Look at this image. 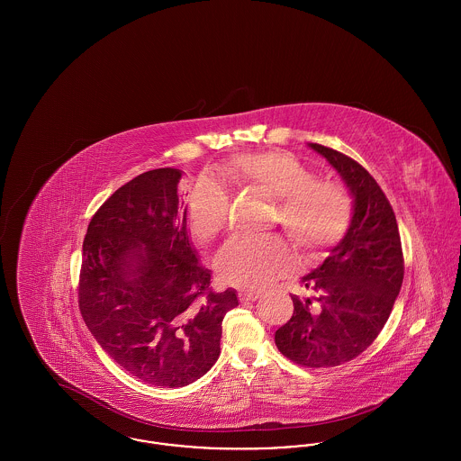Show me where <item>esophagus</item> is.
<instances>
[{"instance_id": "34e87169", "label": "esophagus", "mask_w": 461, "mask_h": 461, "mask_svg": "<svg viewBox=\"0 0 461 461\" xmlns=\"http://www.w3.org/2000/svg\"><path fill=\"white\" fill-rule=\"evenodd\" d=\"M261 297V292L259 290H247V292H240L239 294V299L240 303H254Z\"/></svg>"}]
</instances>
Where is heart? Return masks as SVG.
Here are the masks:
<instances>
[{
  "instance_id": "heart-1",
  "label": "heart",
  "mask_w": 461,
  "mask_h": 461,
  "mask_svg": "<svg viewBox=\"0 0 461 461\" xmlns=\"http://www.w3.org/2000/svg\"><path fill=\"white\" fill-rule=\"evenodd\" d=\"M239 192L278 200L275 224L282 226L307 261H320L351 226L349 190L335 179H318L297 157L284 150L233 155L218 167ZM231 202L220 185L202 181L186 200V222L202 243L218 240L230 228ZM218 273L230 285L256 290L297 269L295 252L280 240H233L218 258Z\"/></svg>"
}]
</instances>
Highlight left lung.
<instances>
[{"instance_id": "left-lung-1", "label": "left lung", "mask_w": 461, "mask_h": 461, "mask_svg": "<svg viewBox=\"0 0 461 461\" xmlns=\"http://www.w3.org/2000/svg\"><path fill=\"white\" fill-rule=\"evenodd\" d=\"M348 183L354 214L344 240L301 280L314 297L292 295L294 314L276 330L278 351L307 368H333L366 351L387 323L402 285L404 258L393 205L349 155L309 143Z\"/></svg>"}]
</instances>
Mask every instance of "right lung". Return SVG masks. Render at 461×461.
Instances as JSON below:
<instances>
[{
    "instance_id": "obj_1",
    "label": "right lung",
    "mask_w": 461,
    "mask_h": 461,
    "mask_svg": "<svg viewBox=\"0 0 461 461\" xmlns=\"http://www.w3.org/2000/svg\"><path fill=\"white\" fill-rule=\"evenodd\" d=\"M173 167L115 190L93 214L83 241L79 311L110 357L132 376L183 387L220 357L235 290L216 294L186 235Z\"/></svg>"
}]
</instances>
